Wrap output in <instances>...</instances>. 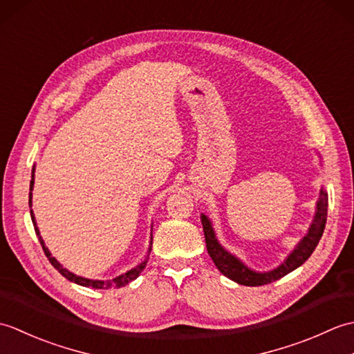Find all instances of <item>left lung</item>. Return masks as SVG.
Listing matches in <instances>:
<instances>
[{"label": "left lung", "mask_w": 354, "mask_h": 354, "mask_svg": "<svg viewBox=\"0 0 354 354\" xmlns=\"http://www.w3.org/2000/svg\"><path fill=\"white\" fill-rule=\"evenodd\" d=\"M327 192L324 189H321L319 198L317 202V212H315V217L309 231H307V234L303 237L301 242L295 246V250L288 255V259H286L280 266L269 270V272H255V270L248 268L242 260H239L236 255H232L231 252L225 250L216 237L212 222H209L205 214H201V222L202 227H204L205 243L209 257H212L216 268L219 269L225 277H228L230 280L239 284L263 286L280 280L281 277L288 275L292 270L301 266L303 263L310 257L315 248L319 243V239L322 237V232H324L327 222Z\"/></svg>", "instance_id": "1"}]
</instances>
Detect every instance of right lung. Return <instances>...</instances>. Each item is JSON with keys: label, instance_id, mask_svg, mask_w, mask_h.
I'll list each match as a JSON object with an SVG mask.
<instances>
[{"label": "right lung", "instance_id": "1", "mask_svg": "<svg viewBox=\"0 0 354 354\" xmlns=\"http://www.w3.org/2000/svg\"><path fill=\"white\" fill-rule=\"evenodd\" d=\"M33 185H35V165H33V169H32V181H30V194H28V205H30V208H32V190H33ZM30 216H32V222H33V227H35V231H36V236H37V239H39V242H41V246H42V250H44L45 255H47V259L50 260L51 265L55 266V268L59 270V272H61V274L66 278V280H70V281L76 283V284H80V286H85V288H93V289L122 288V286H124V284H127L129 281L135 280V278H137V277L141 274V270L146 268V263H147V260H149V254H147V257L145 259V261H141L138 266H135L133 269L127 270V272H124V274H122V275L112 278V280H89V278L79 277V275H76V274H73V272H70L68 269H65V268L61 265V263H59L55 257H53L51 252L48 251V248L45 246L44 240H42V237H41V232H39V230H37V227H36V221H35L33 209H30ZM150 245H152V239H150ZM149 252H150V246H149Z\"/></svg>", "mask_w": 354, "mask_h": 354}]
</instances>
